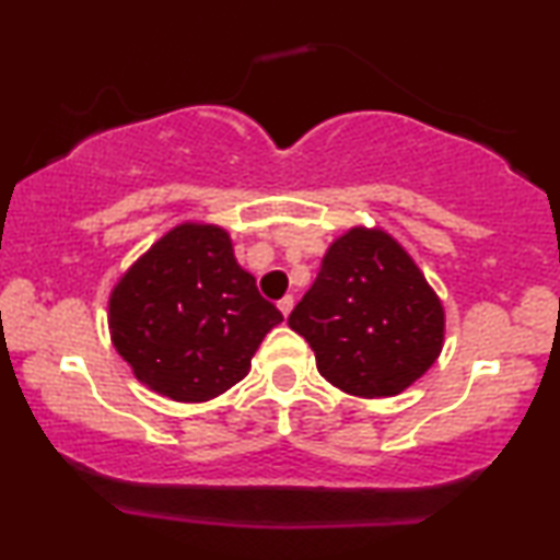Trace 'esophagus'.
Segmentation results:
<instances>
[{"label":"esophagus","mask_w":560,"mask_h":560,"mask_svg":"<svg viewBox=\"0 0 560 560\" xmlns=\"http://www.w3.org/2000/svg\"><path fill=\"white\" fill-rule=\"evenodd\" d=\"M293 305H295V301H293V295H285V298H282V301L278 303V308L282 311V316H290V311H293Z\"/></svg>","instance_id":"esophagus-1"}]
</instances>
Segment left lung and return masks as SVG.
<instances>
[{
	"label": "left lung",
	"instance_id": "obj_1",
	"mask_svg": "<svg viewBox=\"0 0 560 560\" xmlns=\"http://www.w3.org/2000/svg\"><path fill=\"white\" fill-rule=\"evenodd\" d=\"M316 351L318 372L343 393L389 397L431 370L443 308L416 262L385 232L351 229L288 318Z\"/></svg>",
	"mask_w": 560,
	"mask_h": 560
}]
</instances>
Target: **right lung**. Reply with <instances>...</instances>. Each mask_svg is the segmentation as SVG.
I'll use <instances>...</instances> for the list:
<instances>
[{
	"label": "right lung",
	"mask_w": 560,
	"mask_h": 560,
	"mask_svg": "<svg viewBox=\"0 0 560 560\" xmlns=\"http://www.w3.org/2000/svg\"><path fill=\"white\" fill-rule=\"evenodd\" d=\"M282 313L234 259L224 229L167 232L114 288L112 341L135 377L178 402L211 400L249 372Z\"/></svg>",
	"instance_id": "1"
}]
</instances>
